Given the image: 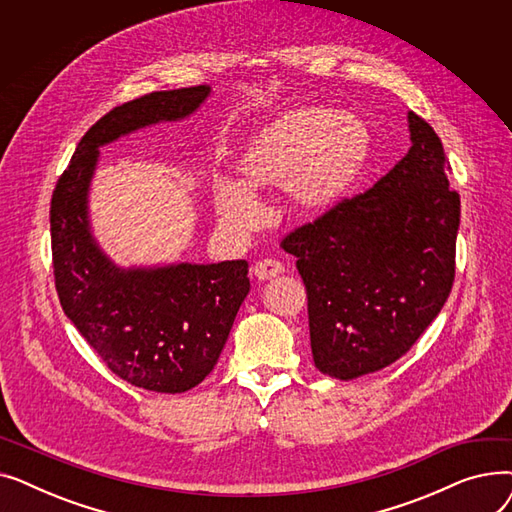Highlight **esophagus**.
Wrapping results in <instances>:
<instances>
[{"mask_svg":"<svg viewBox=\"0 0 512 512\" xmlns=\"http://www.w3.org/2000/svg\"><path fill=\"white\" fill-rule=\"evenodd\" d=\"M284 272V267L280 261L276 259H261L259 263H255L253 267V274L259 278V280H272L276 276H280Z\"/></svg>","mask_w":512,"mask_h":512,"instance_id":"obj_1","label":"esophagus"}]
</instances>
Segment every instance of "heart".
Wrapping results in <instances>:
<instances>
[{"mask_svg": "<svg viewBox=\"0 0 512 512\" xmlns=\"http://www.w3.org/2000/svg\"><path fill=\"white\" fill-rule=\"evenodd\" d=\"M371 151L367 126L328 107H292L261 126L234 157V182L215 188V211L226 228L251 232L259 222L253 193H282L301 215L340 205L359 182Z\"/></svg>", "mask_w": 512, "mask_h": 512, "instance_id": "heart-1", "label": "heart"}]
</instances>
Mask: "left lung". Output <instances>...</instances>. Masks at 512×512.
Listing matches in <instances>:
<instances>
[{
	"label": "left lung",
	"instance_id": "left-lung-1",
	"mask_svg": "<svg viewBox=\"0 0 512 512\" xmlns=\"http://www.w3.org/2000/svg\"><path fill=\"white\" fill-rule=\"evenodd\" d=\"M411 149L369 191L286 234L307 288L315 367L336 380L405 355L454 282L461 197L434 128L409 112Z\"/></svg>",
	"mask_w": 512,
	"mask_h": 512
}]
</instances>
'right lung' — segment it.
Returning a JSON list of instances; mask_svg holds the SVG:
<instances>
[{
  "label": "right lung",
  "mask_w": 512,
  "mask_h": 512,
  "mask_svg": "<svg viewBox=\"0 0 512 512\" xmlns=\"http://www.w3.org/2000/svg\"><path fill=\"white\" fill-rule=\"evenodd\" d=\"M209 93L207 85L157 91L114 107L80 139L51 197L53 278L64 313L118 378L151 392H186L207 378L251 290L249 263L122 270L91 234L89 186L99 147L191 116Z\"/></svg>",
  "instance_id": "add662e5"
}]
</instances>
